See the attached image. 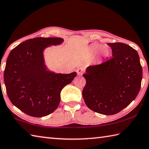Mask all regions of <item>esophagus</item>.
Here are the masks:
<instances>
[{"mask_svg": "<svg viewBox=\"0 0 149 149\" xmlns=\"http://www.w3.org/2000/svg\"><path fill=\"white\" fill-rule=\"evenodd\" d=\"M76 72L77 73V74L79 75H83V74L84 73V68L82 67V66H79V67H78L76 70Z\"/></svg>", "mask_w": 149, "mask_h": 149, "instance_id": "1", "label": "esophagus"}]
</instances>
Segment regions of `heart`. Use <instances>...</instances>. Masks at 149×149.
Returning <instances> with one entry per match:
<instances>
[{"instance_id":"obj_1","label":"heart","mask_w":149,"mask_h":149,"mask_svg":"<svg viewBox=\"0 0 149 149\" xmlns=\"http://www.w3.org/2000/svg\"><path fill=\"white\" fill-rule=\"evenodd\" d=\"M100 49V58H106L109 55V50L107 47H104L102 44L100 43H93L92 45L88 47L87 49V54L89 56H95L97 52Z\"/></svg>"}]
</instances>
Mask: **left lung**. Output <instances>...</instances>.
<instances>
[{
    "label": "left lung",
    "instance_id": "8db88e82",
    "mask_svg": "<svg viewBox=\"0 0 149 149\" xmlns=\"http://www.w3.org/2000/svg\"><path fill=\"white\" fill-rule=\"evenodd\" d=\"M112 58L89 66L83 74V96L88 108L105 115L118 113L140 91L142 68L136 50L123 43H108Z\"/></svg>",
    "mask_w": 149,
    "mask_h": 149
}]
</instances>
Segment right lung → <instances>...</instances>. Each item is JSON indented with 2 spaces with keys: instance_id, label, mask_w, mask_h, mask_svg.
I'll list each match as a JSON object with an SVG mask.
<instances>
[{
  "instance_id": "obj_1",
  "label": "right lung",
  "mask_w": 149,
  "mask_h": 149,
  "mask_svg": "<svg viewBox=\"0 0 149 149\" xmlns=\"http://www.w3.org/2000/svg\"><path fill=\"white\" fill-rule=\"evenodd\" d=\"M63 42L61 38H35L9 53L4 73L6 91L11 103L28 115L43 117L54 111L61 90L77 75L56 74L45 65L43 50Z\"/></svg>"
}]
</instances>
